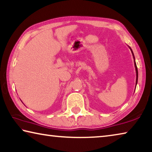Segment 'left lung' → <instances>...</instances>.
Returning <instances> with one entry per match:
<instances>
[{"mask_svg":"<svg viewBox=\"0 0 152 152\" xmlns=\"http://www.w3.org/2000/svg\"><path fill=\"white\" fill-rule=\"evenodd\" d=\"M129 48H130L131 51H132V53L133 59H134V64H135V71H136V83H135V84H136V85H137V80H138V71H137V65H136V63H135V56H134V54H133V51H132V48H131L129 47ZM135 88H136V86H135Z\"/></svg>","mask_w":152,"mask_h":152,"instance_id":"8db88e82","label":"left lung"}]
</instances>
